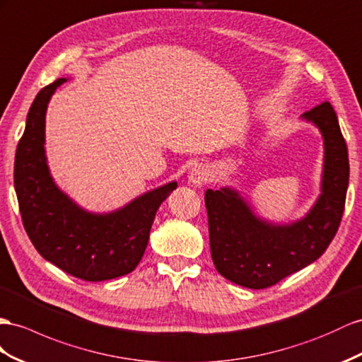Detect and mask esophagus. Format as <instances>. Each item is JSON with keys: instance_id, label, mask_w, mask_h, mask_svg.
<instances>
[{"instance_id": "34e87169", "label": "esophagus", "mask_w": 362, "mask_h": 362, "mask_svg": "<svg viewBox=\"0 0 362 362\" xmlns=\"http://www.w3.org/2000/svg\"><path fill=\"white\" fill-rule=\"evenodd\" d=\"M189 182L192 185H196V187H200V185H203L205 182H208L209 179V171L205 168V166H194V168L191 170L189 173Z\"/></svg>"}]
</instances>
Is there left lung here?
<instances>
[{
  "label": "left lung",
  "instance_id": "8db88e82",
  "mask_svg": "<svg viewBox=\"0 0 362 362\" xmlns=\"http://www.w3.org/2000/svg\"><path fill=\"white\" fill-rule=\"evenodd\" d=\"M326 146L322 194L305 218L291 226L258 220L230 189L205 192L211 257L220 275L249 289H264L324 254L339 228L349 185V154L330 102L305 111Z\"/></svg>",
  "mask_w": 362,
  "mask_h": 362
}]
</instances>
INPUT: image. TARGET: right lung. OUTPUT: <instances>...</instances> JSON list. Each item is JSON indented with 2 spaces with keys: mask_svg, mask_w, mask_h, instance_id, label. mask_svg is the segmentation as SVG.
I'll use <instances>...</instances> for the list:
<instances>
[{
  "mask_svg": "<svg viewBox=\"0 0 362 362\" xmlns=\"http://www.w3.org/2000/svg\"><path fill=\"white\" fill-rule=\"evenodd\" d=\"M59 78L36 95L15 154V191L23 225L45 260L86 281L132 272L141 262L160 203L177 183L144 194L120 211L95 216L79 209L54 187L45 163L44 125Z\"/></svg>",
  "mask_w": 362,
  "mask_h": 362,
  "instance_id": "right-lung-1",
  "label": "right lung"
}]
</instances>
